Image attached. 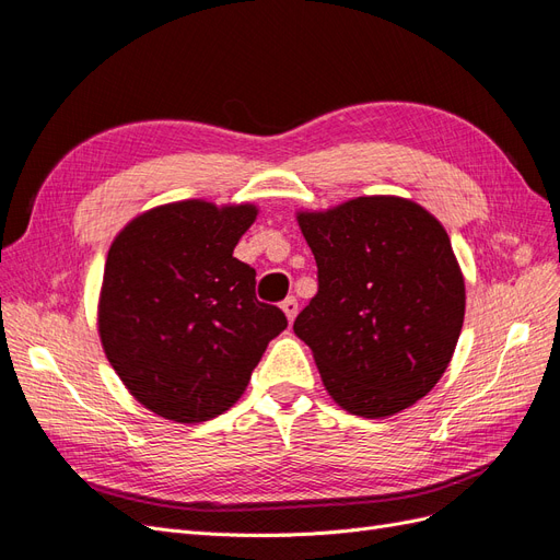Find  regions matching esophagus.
Segmentation results:
<instances>
[{
	"label": "esophagus",
	"mask_w": 560,
	"mask_h": 560,
	"mask_svg": "<svg viewBox=\"0 0 560 560\" xmlns=\"http://www.w3.org/2000/svg\"><path fill=\"white\" fill-rule=\"evenodd\" d=\"M282 311H284L287 319H290V325H292L294 317H296V313H299V301H296L294 296H287V299L282 301Z\"/></svg>",
	"instance_id": "esophagus-1"
}]
</instances>
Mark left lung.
Masks as SVG:
<instances>
[{"instance_id":"1","label":"left lung","mask_w":560,"mask_h":560,"mask_svg":"<svg viewBox=\"0 0 560 560\" xmlns=\"http://www.w3.org/2000/svg\"><path fill=\"white\" fill-rule=\"evenodd\" d=\"M317 294L294 319L338 406L385 418L425 397L453 358L465 280L448 233L418 202L362 196L299 212Z\"/></svg>"}]
</instances>
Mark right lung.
<instances>
[{
    "mask_svg": "<svg viewBox=\"0 0 560 560\" xmlns=\"http://www.w3.org/2000/svg\"><path fill=\"white\" fill-rule=\"evenodd\" d=\"M257 208L179 200L149 210L109 247L97 329L109 364L149 411L202 422L241 399L278 306L254 294L257 270L233 257Z\"/></svg>",
    "mask_w": 560,
    "mask_h": 560,
    "instance_id": "right-lung-1",
    "label": "right lung"
}]
</instances>
